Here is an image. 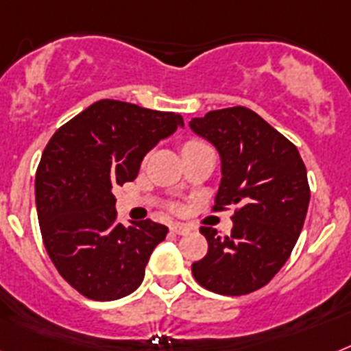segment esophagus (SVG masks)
Wrapping results in <instances>:
<instances>
[{
    "label": "esophagus",
    "instance_id": "1",
    "mask_svg": "<svg viewBox=\"0 0 351 351\" xmlns=\"http://www.w3.org/2000/svg\"><path fill=\"white\" fill-rule=\"evenodd\" d=\"M189 230H191L189 226L182 225V223H175V225L171 226V232H173V234H176V235H184V234H187Z\"/></svg>",
    "mask_w": 351,
    "mask_h": 351
}]
</instances>
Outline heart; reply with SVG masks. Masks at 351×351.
<instances>
[{
    "mask_svg": "<svg viewBox=\"0 0 351 351\" xmlns=\"http://www.w3.org/2000/svg\"><path fill=\"white\" fill-rule=\"evenodd\" d=\"M198 144H203V143H199V141H191V143L185 144L184 148H189V146H198Z\"/></svg>",
    "mask_w": 351,
    "mask_h": 351,
    "instance_id": "b5f03b06",
    "label": "heart"
}]
</instances>
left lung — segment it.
<instances>
[{"label": "left lung", "instance_id": "8db88e82", "mask_svg": "<svg viewBox=\"0 0 351 351\" xmlns=\"http://www.w3.org/2000/svg\"><path fill=\"white\" fill-rule=\"evenodd\" d=\"M189 126L219 152L212 210L237 207L230 235L199 228L208 252L193 275L212 293L250 294L280 271L298 241L311 199L307 169L296 146L246 107L212 110Z\"/></svg>", "mask_w": 351, "mask_h": 351}]
</instances>
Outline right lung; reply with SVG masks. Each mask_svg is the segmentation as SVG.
<instances>
[{
	"mask_svg": "<svg viewBox=\"0 0 351 351\" xmlns=\"http://www.w3.org/2000/svg\"><path fill=\"white\" fill-rule=\"evenodd\" d=\"M184 126L175 112L99 99L60 126L40 157L35 203L44 248L85 298L110 302L134 293L167 226L117 221L112 189L139 175L144 155Z\"/></svg>",
	"mask_w": 351,
	"mask_h": 351,
	"instance_id": "add662e5",
	"label": "right lung"
}]
</instances>
